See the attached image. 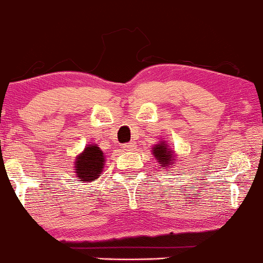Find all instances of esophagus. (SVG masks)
Returning a JSON list of instances; mask_svg holds the SVG:
<instances>
[{
  "mask_svg": "<svg viewBox=\"0 0 263 263\" xmlns=\"http://www.w3.org/2000/svg\"><path fill=\"white\" fill-rule=\"evenodd\" d=\"M123 148H125V151H134L135 149V143H134V142H129V143L123 144Z\"/></svg>",
  "mask_w": 263,
  "mask_h": 263,
  "instance_id": "esophagus-1",
  "label": "esophagus"
}]
</instances>
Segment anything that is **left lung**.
<instances>
[{"label":"left lung","mask_w":263,"mask_h":263,"mask_svg":"<svg viewBox=\"0 0 263 263\" xmlns=\"http://www.w3.org/2000/svg\"><path fill=\"white\" fill-rule=\"evenodd\" d=\"M152 152L162 170H167V168L172 167V164H174L176 156H174V152L170 148V146L165 142H159V143L155 144Z\"/></svg>","instance_id":"obj_1"}]
</instances>
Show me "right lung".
I'll use <instances>...</instances> for the list:
<instances>
[{
	"mask_svg": "<svg viewBox=\"0 0 263 263\" xmlns=\"http://www.w3.org/2000/svg\"><path fill=\"white\" fill-rule=\"evenodd\" d=\"M104 152L96 144L84 148L74 162V173L80 183H87L98 179L104 170Z\"/></svg>",
	"mask_w": 263,
	"mask_h": 263,
	"instance_id": "right-lung-1",
	"label": "right lung"
}]
</instances>
